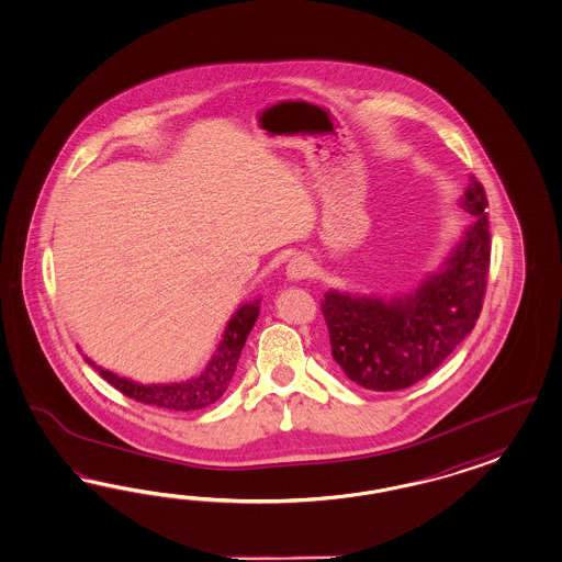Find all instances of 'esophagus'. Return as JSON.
Segmentation results:
<instances>
[{"label":"esophagus","mask_w":562,"mask_h":562,"mask_svg":"<svg viewBox=\"0 0 562 562\" xmlns=\"http://www.w3.org/2000/svg\"><path fill=\"white\" fill-rule=\"evenodd\" d=\"M313 261L308 256H294L286 266V276L290 280H303L313 273Z\"/></svg>","instance_id":"34e87169"}]
</instances>
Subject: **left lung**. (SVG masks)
I'll use <instances>...</instances> for the list:
<instances>
[{
	"label": "left lung",
	"instance_id": "obj_1",
	"mask_svg": "<svg viewBox=\"0 0 562 562\" xmlns=\"http://www.w3.org/2000/svg\"><path fill=\"white\" fill-rule=\"evenodd\" d=\"M483 183L471 178L460 206L474 216L440 273L405 299L327 292L321 303L331 353L349 380L370 391H401L431 374L471 334L491 266Z\"/></svg>",
	"mask_w": 562,
	"mask_h": 562
}]
</instances>
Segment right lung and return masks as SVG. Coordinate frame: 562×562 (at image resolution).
Here are the masks:
<instances>
[{"label": "right lung", "mask_w": 562, "mask_h": 562, "mask_svg": "<svg viewBox=\"0 0 562 562\" xmlns=\"http://www.w3.org/2000/svg\"><path fill=\"white\" fill-rule=\"evenodd\" d=\"M259 315V299L254 303L243 304L241 308L228 321L225 335L214 351L213 360L204 368V372L196 379L173 384H138L135 380L121 379L114 372L90 362L102 379L108 380L122 395L131 396L138 403L155 405L169 411L204 409L216 403L231 384V379L237 370L241 349L249 331L254 329Z\"/></svg>", "instance_id": "obj_1"}]
</instances>
